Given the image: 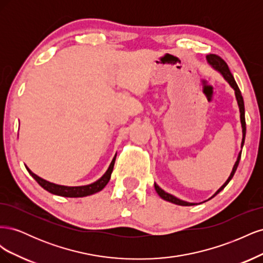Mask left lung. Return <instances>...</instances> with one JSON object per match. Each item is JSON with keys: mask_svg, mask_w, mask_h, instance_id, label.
<instances>
[{"mask_svg": "<svg viewBox=\"0 0 263 263\" xmlns=\"http://www.w3.org/2000/svg\"><path fill=\"white\" fill-rule=\"evenodd\" d=\"M206 59H208V62L210 63V65H211L214 69H216L217 71H219V72L221 73V76L224 77L225 80L229 83V85L232 86L233 89L235 90L236 99H237V102H238V106H239V110H240V122H241V126H242V141H241V148H242V146H243V144H245V137H246V119H245V104H243V99H242L241 92H240V90H239V87H238V85H237V83H236V81H235V79H234L232 72H230V70H229V68H228V66H227V63H226L224 60H222V59L219 57V55L211 53V54H209V55H206ZM240 157H241V153H239V155H238L237 161H236V163H235V165H234V168H233V171H232V173H230V176H229V178L227 179V181L217 190V192L215 193L211 198H213L214 196H216V195L220 192L221 190H224L225 186L229 183V181L233 179L234 174H235V172H236V170H237V166H238V164H239ZM155 189H156V191H157V193L159 194V196H160L161 198H163L164 201H168V202H171V203L177 204V205H181V206L197 205V204H195V203H187V202H184V201H182V200H179V198H177L176 196H173V195H171V194H169V193L164 192V191H163L161 187H159V186L156 184V183H155ZM211 198H210V200H211Z\"/></svg>", "mask_w": 263, "mask_h": 263, "instance_id": "1", "label": "left lung"}]
</instances>
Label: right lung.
Returning a JSON list of instances; mask_svg holds the SVG:
<instances>
[{"mask_svg": "<svg viewBox=\"0 0 263 263\" xmlns=\"http://www.w3.org/2000/svg\"><path fill=\"white\" fill-rule=\"evenodd\" d=\"M115 159H116V156L113 158V160H112V162H110L107 171L104 173V176H103L101 179L95 181L94 183H91V184H89V185H82V186H65V185L54 184V183H51V182L46 181L42 178H39L38 176H36L35 173L31 172L27 168V166H26V169L29 172L30 176L37 181L39 185L54 195L65 196V197H83V196L98 193L105 187V185L107 184L109 179H110V174H112V171L114 168Z\"/></svg>", "mask_w": 263, "mask_h": 263, "instance_id": "1", "label": "right lung"}]
</instances>
